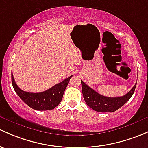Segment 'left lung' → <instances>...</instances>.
<instances>
[{
    "label": "left lung",
    "mask_w": 148,
    "mask_h": 148,
    "mask_svg": "<svg viewBox=\"0 0 148 148\" xmlns=\"http://www.w3.org/2000/svg\"><path fill=\"white\" fill-rule=\"evenodd\" d=\"M81 83L82 94L86 103L95 111L101 113L114 112L123 106L133 96L137 84L136 83L131 90L124 96L120 97H107L95 91L83 81H81Z\"/></svg>",
    "instance_id": "left-lung-1"
}]
</instances>
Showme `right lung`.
<instances>
[{
	"mask_svg": "<svg viewBox=\"0 0 148 148\" xmlns=\"http://www.w3.org/2000/svg\"><path fill=\"white\" fill-rule=\"evenodd\" d=\"M72 76L54 85L48 90L40 93H30L21 90L15 82L11 74L12 84L16 94L28 106L37 111L54 109L61 102L64 92Z\"/></svg>",
	"mask_w": 148,
	"mask_h": 148,
	"instance_id": "obj_1",
	"label": "right lung"
}]
</instances>
